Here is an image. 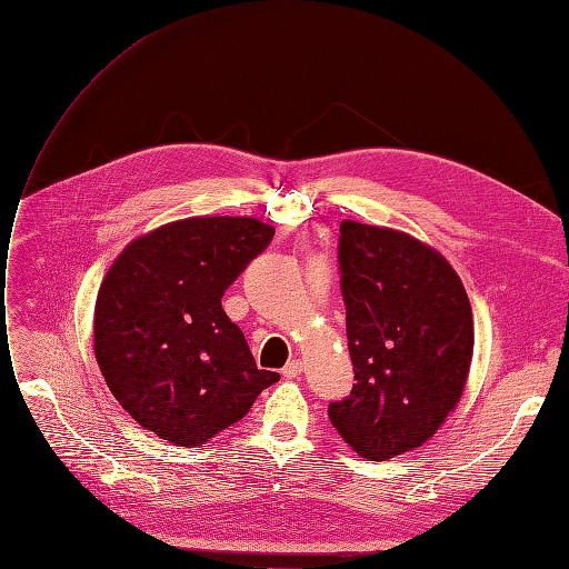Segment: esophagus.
<instances>
[{"instance_id":"1","label":"esophagus","mask_w":569,"mask_h":569,"mask_svg":"<svg viewBox=\"0 0 569 569\" xmlns=\"http://www.w3.org/2000/svg\"><path fill=\"white\" fill-rule=\"evenodd\" d=\"M302 372V361L300 359H292L283 366V377H288V380H292V377H298Z\"/></svg>"}]
</instances>
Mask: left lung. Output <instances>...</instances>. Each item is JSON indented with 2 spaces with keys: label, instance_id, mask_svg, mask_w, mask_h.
<instances>
[{
  "label": "left lung",
  "instance_id": "left-lung-1",
  "mask_svg": "<svg viewBox=\"0 0 569 569\" xmlns=\"http://www.w3.org/2000/svg\"><path fill=\"white\" fill-rule=\"evenodd\" d=\"M338 258L356 385L328 415L353 452L387 461L427 443L457 408L473 313L452 264L406 231L345 220Z\"/></svg>",
  "mask_w": 569,
  "mask_h": 569
}]
</instances>
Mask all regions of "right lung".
Returning a JSON list of instances; mask_svg holds the SVG:
<instances>
[{
    "mask_svg": "<svg viewBox=\"0 0 569 569\" xmlns=\"http://www.w3.org/2000/svg\"><path fill=\"white\" fill-rule=\"evenodd\" d=\"M271 237L256 218H184L133 239L104 273L96 361L142 429L180 448L203 446L279 382V372L258 370L222 309L224 290Z\"/></svg>",
    "mask_w": 569,
    "mask_h": 569,
    "instance_id": "add662e5",
    "label": "right lung"
}]
</instances>
